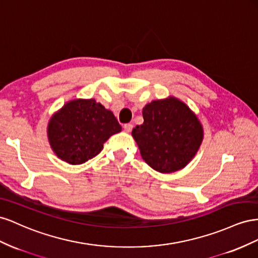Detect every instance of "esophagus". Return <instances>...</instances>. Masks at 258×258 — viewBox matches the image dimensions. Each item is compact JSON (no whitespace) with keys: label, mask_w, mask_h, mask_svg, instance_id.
I'll list each match as a JSON object with an SVG mask.
<instances>
[{"label":"esophagus","mask_w":258,"mask_h":258,"mask_svg":"<svg viewBox=\"0 0 258 258\" xmlns=\"http://www.w3.org/2000/svg\"><path fill=\"white\" fill-rule=\"evenodd\" d=\"M123 128L125 130V132H127V133H130V132L133 130V124L132 123H126L123 125Z\"/></svg>","instance_id":"1"}]
</instances>
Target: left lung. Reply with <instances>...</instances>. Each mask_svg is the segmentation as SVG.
I'll list each match as a JSON object with an SVG mask.
<instances>
[{"mask_svg":"<svg viewBox=\"0 0 258 258\" xmlns=\"http://www.w3.org/2000/svg\"><path fill=\"white\" fill-rule=\"evenodd\" d=\"M144 123L132 132L145 162L160 173L186 166L203 138L195 113L176 98L154 100L143 109Z\"/></svg>","mask_w":258,"mask_h":258,"instance_id":"obj_1","label":"left lung"}]
</instances>
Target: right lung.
Instances as JSON below:
<instances>
[{
	"label": "right lung",
	"mask_w": 258,
	"mask_h": 258,
	"mask_svg": "<svg viewBox=\"0 0 258 258\" xmlns=\"http://www.w3.org/2000/svg\"><path fill=\"white\" fill-rule=\"evenodd\" d=\"M121 130L110 110L94 99H77L51 116L47 134L58 158L82 164L99 154L107 139Z\"/></svg>",
	"instance_id": "1"
}]
</instances>
